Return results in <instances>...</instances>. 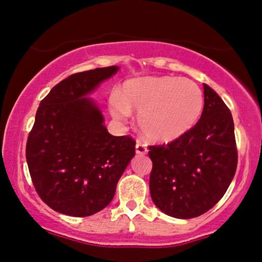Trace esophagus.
<instances>
[{
	"mask_svg": "<svg viewBox=\"0 0 262 262\" xmlns=\"http://www.w3.org/2000/svg\"><path fill=\"white\" fill-rule=\"evenodd\" d=\"M147 152H148V149H147L146 144L140 142V141H137V143H136V153H137V155L142 156V155H146Z\"/></svg>",
	"mask_w": 262,
	"mask_h": 262,
	"instance_id": "obj_1",
	"label": "esophagus"
}]
</instances>
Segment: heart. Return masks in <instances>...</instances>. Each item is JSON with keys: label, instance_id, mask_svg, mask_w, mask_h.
I'll return each instance as SVG.
<instances>
[{"label": "heart", "instance_id": "heart-1", "mask_svg": "<svg viewBox=\"0 0 262 262\" xmlns=\"http://www.w3.org/2000/svg\"><path fill=\"white\" fill-rule=\"evenodd\" d=\"M138 112V126L153 142H171L189 132L204 110V94L195 82L177 77L127 79L112 98V113L124 120Z\"/></svg>", "mask_w": 262, "mask_h": 262}]
</instances>
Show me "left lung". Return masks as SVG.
Returning <instances> with one entry per match:
<instances>
[{"label": "left lung", "mask_w": 262, "mask_h": 262, "mask_svg": "<svg viewBox=\"0 0 262 262\" xmlns=\"http://www.w3.org/2000/svg\"><path fill=\"white\" fill-rule=\"evenodd\" d=\"M201 118L189 132L168 144L149 146V190L159 210L175 218L199 217L223 198L234 178L236 152L232 113L204 84Z\"/></svg>", "instance_id": "8db88e82"}]
</instances>
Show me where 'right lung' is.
I'll return each mask as SVG.
<instances>
[{"mask_svg": "<svg viewBox=\"0 0 262 262\" xmlns=\"http://www.w3.org/2000/svg\"><path fill=\"white\" fill-rule=\"evenodd\" d=\"M118 70L71 75L40 101L26 157L36 192L54 211L87 217L103 210L136 153L134 138L110 135L101 112L85 97Z\"/></svg>", "mask_w": 262, "mask_h": 262, "instance_id": "add662e5", "label": "right lung"}]
</instances>
